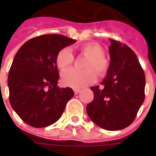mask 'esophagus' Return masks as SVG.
I'll return each instance as SVG.
<instances>
[{"label":"esophagus","mask_w":156,"mask_h":156,"mask_svg":"<svg viewBox=\"0 0 156 156\" xmlns=\"http://www.w3.org/2000/svg\"><path fill=\"white\" fill-rule=\"evenodd\" d=\"M73 91H74L75 94H79V93L81 92V90H80V89H74Z\"/></svg>","instance_id":"obj_1"}]
</instances>
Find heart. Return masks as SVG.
I'll return each instance as SVG.
<instances>
[{"mask_svg": "<svg viewBox=\"0 0 156 156\" xmlns=\"http://www.w3.org/2000/svg\"><path fill=\"white\" fill-rule=\"evenodd\" d=\"M82 54L88 57L85 61L84 69L71 68L62 74V83L64 86L73 88H82L91 84L96 80L97 74L105 77L109 69V62L104 56V48L98 43L88 42L79 48ZM74 57L68 48H62L56 56V65L62 71L66 70L73 62Z\"/></svg>", "mask_w": 156, "mask_h": 156, "instance_id": "heart-1", "label": "heart"}]
</instances>
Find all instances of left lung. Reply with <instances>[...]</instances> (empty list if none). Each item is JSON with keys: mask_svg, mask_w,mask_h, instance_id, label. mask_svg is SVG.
Segmentation results:
<instances>
[{"mask_svg": "<svg viewBox=\"0 0 156 156\" xmlns=\"http://www.w3.org/2000/svg\"><path fill=\"white\" fill-rule=\"evenodd\" d=\"M109 69L101 83L92 87L94 100L87 114L94 124L107 130H119L134 120L144 100L145 76L134 51L110 39Z\"/></svg>", "mask_w": 156, "mask_h": 156, "instance_id": "1", "label": "left lung"}]
</instances>
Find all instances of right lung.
Masks as SVG:
<instances>
[{
  "label": "right lung",
  "instance_id": "add662e5",
  "mask_svg": "<svg viewBox=\"0 0 156 156\" xmlns=\"http://www.w3.org/2000/svg\"><path fill=\"white\" fill-rule=\"evenodd\" d=\"M76 40L58 34H47L26 41L16 53L8 75L10 103L26 124L43 128L59 119L71 88H58L56 56Z\"/></svg>",
  "mask_w": 156,
  "mask_h": 156
}]
</instances>
